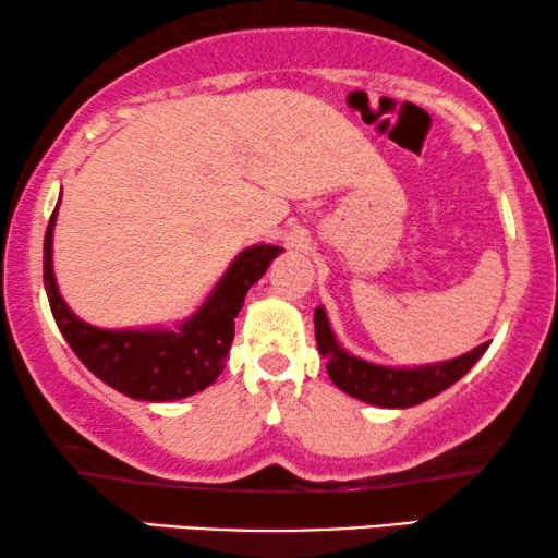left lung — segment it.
<instances>
[{"mask_svg":"<svg viewBox=\"0 0 558 558\" xmlns=\"http://www.w3.org/2000/svg\"><path fill=\"white\" fill-rule=\"evenodd\" d=\"M315 338L319 355L327 361V373H330L332 384L348 396L384 409H409L447 391L485 355L487 345H490V342H483V345L460 357H452V361L414 365V368L378 365L348 353L340 345L325 307L315 310Z\"/></svg>","mask_w":558,"mask_h":558,"instance_id":"left-lung-1","label":"left lung"}]
</instances>
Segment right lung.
<instances>
[{"label": "right lung", "instance_id": "add662e5", "mask_svg": "<svg viewBox=\"0 0 558 558\" xmlns=\"http://www.w3.org/2000/svg\"><path fill=\"white\" fill-rule=\"evenodd\" d=\"M58 205L45 231L43 281L52 317L81 363L104 384L136 401H178L216 384L226 368V355L235 335V317L246 292L284 248L271 243L243 248L213 287L208 300L174 327L106 330L83 323L58 289L52 271V231Z\"/></svg>", "mask_w": 558, "mask_h": 558}]
</instances>
